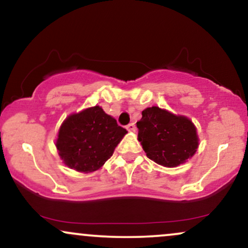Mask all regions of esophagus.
Returning <instances> with one entry per match:
<instances>
[{"label": "esophagus", "mask_w": 248, "mask_h": 248, "mask_svg": "<svg viewBox=\"0 0 248 248\" xmlns=\"http://www.w3.org/2000/svg\"><path fill=\"white\" fill-rule=\"evenodd\" d=\"M127 129L129 130V132H135L136 127H135V124H133V122H130V124H127Z\"/></svg>", "instance_id": "esophagus-1"}]
</instances>
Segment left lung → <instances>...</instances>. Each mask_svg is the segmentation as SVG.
Segmentation results:
<instances>
[{
    "instance_id": "left-lung-1",
    "label": "left lung",
    "mask_w": 248,
    "mask_h": 248,
    "mask_svg": "<svg viewBox=\"0 0 248 248\" xmlns=\"http://www.w3.org/2000/svg\"><path fill=\"white\" fill-rule=\"evenodd\" d=\"M136 127L148 158L161 166L177 167L197 150L196 127L186 116H176L154 106L142 112Z\"/></svg>"
}]
</instances>
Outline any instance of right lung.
<instances>
[{
	"mask_svg": "<svg viewBox=\"0 0 248 248\" xmlns=\"http://www.w3.org/2000/svg\"><path fill=\"white\" fill-rule=\"evenodd\" d=\"M127 130L95 106L62 122L56 147L64 163L77 171H95L113 155Z\"/></svg>",
	"mask_w": 248,
	"mask_h": 248,
	"instance_id": "1",
	"label": "right lung"
}]
</instances>
